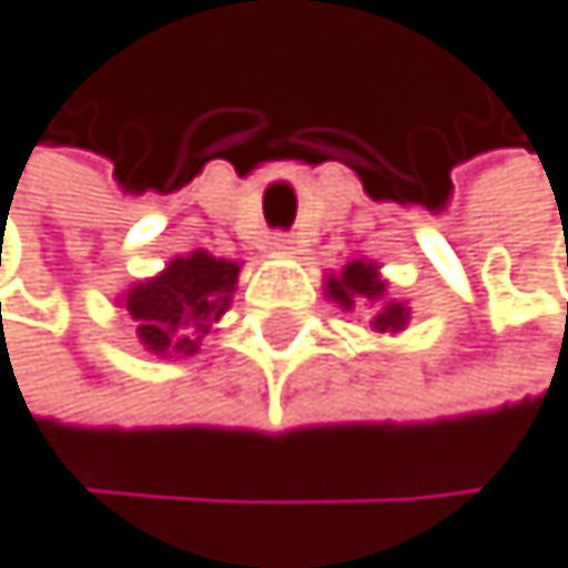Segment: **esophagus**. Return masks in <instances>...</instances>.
Segmentation results:
<instances>
[{
  "instance_id": "obj_1",
  "label": "esophagus",
  "mask_w": 568,
  "mask_h": 568,
  "mask_svg": "<svg viewBox=\"0 0 568 568\" xmlns=\"http://www.w3.org/2000/svg\"><path fill=\"white\" fill-rule=\"evenodd\" d=\"M270 248H273V252H295V248H298V239H295V235H287V231H277V235L270 239Z\"/></svg>"
}]
</instances>
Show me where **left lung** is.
<instances>
[{"label":"left lung","instance_id":"8db88e82","mask_svg":"<svg viewBox=\"0 0 568 568\" xmlns=\"http://www.w3.org/2000/svg\"><path fill=\"white\" fill-rule=\"evenodd\" d=\"M326 295L344 308H376L372 312V329L379 333H400L410 320V308L386 295V281L379 277L376 263L354 260L337 277L326 281Z\"/></svg>","mask_w":568,"mask_h":568}]
</instances>
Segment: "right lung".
<instances>
[{"mask_svg": "<svg viewBox=\"0 0 568 568\" xmlns=\"http://www.w3.org/2000/svg\"><path fill=\"white\" fill-rule=\"evenodd\" d=\"M239 263L217 260L210 252L171 260L158 277L140 281L125 291V312L136 320V337L146 351L196 354L203 337L227 312L239 284Z\"/></svg>", "mask_w": 568, "mask_h": 568, "instance_id": "1", "label": "right lung"}]
</instances>
